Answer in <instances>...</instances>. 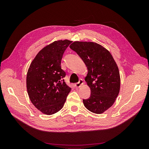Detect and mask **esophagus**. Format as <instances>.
<instances>
[{"label": "esophagus", "instance_id": "esophagus-1", "mask_svg": "<svg viewBox=\"0 0 149 149\" xmlns=\"http://www.w3.org/2000/svg\"><path fill=\"white\" fill-rule=\"evenodd\" d=\"M83 83H84L83 80L82 79H79V82L77 83H76V84H74V86H75L76 88H79V87L81 86L83 84Z\"/></svg>", "mask_w": 149, "mask_h": 149}]
</instances>
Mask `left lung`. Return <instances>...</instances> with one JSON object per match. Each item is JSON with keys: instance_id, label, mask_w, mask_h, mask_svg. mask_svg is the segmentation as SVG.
<instances>
[{"instance_id": "1", "label": "left lung", "mask_w": 149, "mask_h": 149, "mask_svg": "<svg viewBox=\"0 0 149 149\" xmlns=\"http://www.w3.org/2000/svg\"><path fill=\"white\" fill-rule=\"evenodd\" d=\"M70 48L76 52L88 68L85 81L91 89V95L83 100L84 106L93 113H103L112 106L119 93L118 65L111 53L100 44L74 42Z\"/></svg>"}]
</instances>
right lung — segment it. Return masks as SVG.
<instances>
[{
  "label": "right lung",
  "mask_w": 149,
  "mask_h": 149,
  "mask_svg": "<svg viewBox=\"0 0 149 149\" xmlns=\"http://www.w3.org/2000/svg\"><path fill=\"white\" fill-rule=\"evenodd\" d=\"M70 40H58L44 47L31 63L26 89L31 102L42 113L52 115L64 106L71 88L63 79L66 73L61 61Z\"/></svg>",
  "instance_id": "add662e5"
}]
</instances>
